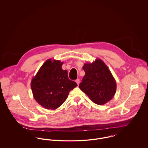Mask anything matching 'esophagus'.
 Here are the masks:
<instances>
[{
    "instance_id": "34e87169",
    "label": "esophagus",
    "mask_w": 148,
    "mask_h": 148,
    "mask_svg": "<svg viewBox=\"0 0 148 148\" xmlns=\"http://www.w3.org/2000/svg\"><path fill=\"white\" fill-rule=\"evenodd\" d=\"M76 83H77L78 85H79V83H80V80H79V79H77V80H76Z\"/></svg>"
}]
</instances>
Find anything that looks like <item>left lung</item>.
Wrapping results in <instances>:
<instances>
[{"mask_svg": "<svg viewBox=\"0 0 148 148\" xmlns=\"http://www.w3.org/2000/svg\"><path fill=\"white\" fill-rule=\"evenodd\" d=\"M85 75L79 85L94 103L103 105L115 95L116 82L111 72L100 58L92 63H85L83 66Z\"/></svg>", "mask_w": 148, "mask_h": 148, "instance_id": "1", "label": "left lung"}]
</instances>
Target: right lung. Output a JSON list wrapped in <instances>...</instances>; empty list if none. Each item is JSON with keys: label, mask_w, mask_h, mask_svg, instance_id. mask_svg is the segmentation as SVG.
<instances>
[{"label": "right lung", "mask_w": 148, "mask_h": 148, "mask_svg": "<svg viewBox=\"0 0 148 148\" xmlns=\"http://www.w3.org/2000/svg\"><path fill=\"white\" fill-rule=\"evenodd\" d=\"M64 62L48 59L33 77L31 86L36 101L48 110H56L67 98L69 92L78 85L70 80Z\"/></svg>", "instance_id": "right-lung-1"}]
</instances>
